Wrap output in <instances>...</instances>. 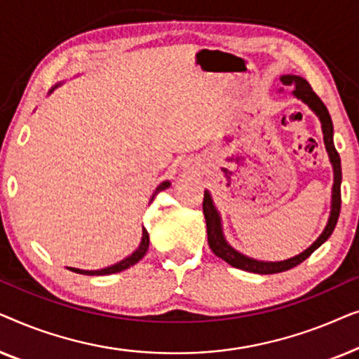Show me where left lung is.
Instances as JSON below:
<instances>
[{
	"label": "left lung",
	"instance_id": "obj_1",
	"mask_svg": "<svg viewBox=\"0 0 359 359\" xmlns=\"http://www.w3.org/2000/svg\"><path fill=\"white\" fill-rule=\"evenodd\" d=\"M283 85L292 88V95L301 100L302 102L311 107V109L316 112L318 119H320L322 124V132H323V144H325L327 154L330 156L332 166H333V188H332V209H330V217H328V222L323 229L316 242H313L307 250H304L302 253H299L297 257H292L289 259H284V262H258V259L248 258L242 255L237 250L230 247L227 240L224 237L222 232V220H220V215L215 209L212 203V198H210L209 191H204V201H203V212L205 217V225H208V242L209 247L212 250L215 257L222 258L225 263H229L230 266L243 269V271L250 273H258V274H274L287 271L294 266H297L299 263H302L304 259H307L311 255L316 252V250L320 247L323 242H327V238L330 237L333 229L338 222V215H340L341 209V161L340 155L335 149V144H333V124L332 117L328 114V109L323 104L320 97H318L316 93H313L312 86L309 85L307 80H304L302 76L297 75H283L281 76Z\"/></svg>",
	"mask_w": 359,
	"mask_h": 359
}]
</instances>
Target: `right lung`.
Masks as SVG:
<instances>
[{"label":"right lung","instance_id":"obj_1","mask_svg":"<svg viewBox=\"0 0 359 359\" xmlns=\"http://www.w3.org/2000/svg\"><path fill=\"white\" fill-rule=\"evenodd\" d=\"M58 85H55L50 90V93L55 90ZM166 188H170V181H163L160 186H156V189L154 191V194H151V201L155 199V196L160 193V191H163ZM147 250H149V232H147L145 229H142V242L139 245V248L135 250L134 253L129 255V257L122 259V262L112 264V266H107V268H102V269H95V271H90V269H78V268H68L72 269L73 273H78V274H88V276H104V274H112V273H119V271H124V269L134 266L135 263H139L142 258H144V255L147 253Z\"/></svg>","mask_w":359,"mask_h":359}]
</instances>
